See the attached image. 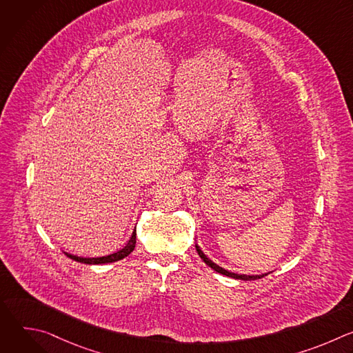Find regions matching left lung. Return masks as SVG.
<instances>
[{
    "instance_id": "8db88e82",
    "label": "left lung",
    "mask_w": 353,
    "mask_h": 353,
    "mask_svg": "<svg viewBox=\"0 0 353 353\" xmlns=\"http://www.w3.org/2000/svg\"><path fill=\"white\" fill-rule=\"evenodd\" d=\"M195 248H196L198 256L204 260V263H205L207 265H210L214 271H216V272H219V274H222V275H226V276H230V278H234V279H241V281H254V279H260V278H263V276L267 275V274H261V275H245V274H234V272H230V271H228V270L219 267V265L215 264L214 261H211V260L203 253V250L199 248L198 244H195Z\"/></svg>"
}]
</instances>
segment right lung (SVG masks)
<instances>
[{"label": "right lung", "mask_w": 353, "mask_h": 353, "mask_svg": "<svg viewBox=\"0 0 353 353\" xmlns=\"http://www.w3.org/2000/svg\"><path fill=\"white\" fill-rule=\"evenodd\" d=\"M135 243H137V230L132 232V236L130 237L128 243L119 251H116V253L113 254H109V256H105V257H94V259H85V257H78V256H72V254H68V253H64L67 257H70L71 260H75L78 263H82V264H109V263H114V261H119V260H123L124 257H127L131 251L135 248Z\"/></svg>", "instance_id": "add662e5"}]
</instances>
